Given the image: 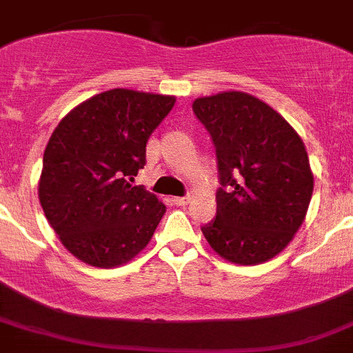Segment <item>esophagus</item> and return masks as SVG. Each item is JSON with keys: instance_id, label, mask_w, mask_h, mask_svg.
<instances>
[{"instance_id": "esophagus-1", "label": "esophagus", "mask_w": 353, "mask_h": 353, "mask_svg": "<svg viewBox=\"0 0 353 353\" xmlns=\"http://www.w3.org/2000/svg\"><path fill=\"white\" fill-rule=\"evenodd\" d=\"M190 201H192V199H190L188 195H186V197H176V199H174V202H176L177 206H186V204H190Z\"/></svg>"}]
</instances>
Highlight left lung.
<instances>
[{"mask_svg": "<svg viewBox=\"0 0 353 353\" xmlns=\"http://www.w3.org/2000/svg\"><path fill=\"white\" fill-rule=\"evenodd\" d=\"M213 139L220 185L216 219L202 228L211 249L234 265H259L283 252L311 202L307 151L290 122L245 92L194 101Z\"/></svg>", "mask_w": 353, "mask_h": 353, "instance_id": "8db88e82", "label": "left lung"}]
</instances>
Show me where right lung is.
<instances>
[{"instance_id":"add662e5","label":"right lung","mask_w":353,"mask_h":353,"mask_svg":"<svg viewBox=\"0 0 353 353\" xmlns=\"http://www.w3.org/2000/svg\"><path fill=\"white\" fill-rule=\"evenodd\" d=\"M176 97L112 88L70 110L44 151L39 201L62 245L97 268L130 263L167 208L133 186L145 143Z\"/></svg>"}]
</instances>
